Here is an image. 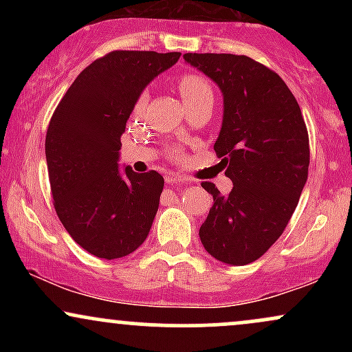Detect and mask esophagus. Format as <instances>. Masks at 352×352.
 Masks as SVG:
<instances>
[{
  "mask_svg": "<svg viewBox=\"0 0 352 352\" xmlns=\"http://www.w3.org/2000/svg\"><path fill=\"white\" fill-rule=\"evenodd\" d=\"M185 180H187V179H185L184 175H180V173H175V172H168L167 175H165V182H167V184H170V185L184 184Z\"/></svg>",
  "mask_w": 352,
  "mask_h": 352,
  "instance_id": "esophagus-1",
  "label": "esophagus"
}]
</instances>
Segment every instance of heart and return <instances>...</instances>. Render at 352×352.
I'll list each match as a JSON object with an SVG mask.
<instances>
[{"instance_id":"b5f03b06","label":"heart","mask_w":352,"mask_h":352,"mask_svg":"<svg viewBox=\"0 0 352 352\" xmlns=\"http://www.w3.org/2000/svg\"><path fill=\"white\" fill-rule=\"evenodd\" d=\"M177 87H179L185 104H190L193 102V100L205 98V96H212V87H210L207 80L199 74H192V72H185V74H182L179 78V82H177ZM145 100H147V94L142 92L135 102L137 111L144 107ZM175 155H179V153H175Z\"/></svg>"}]
</instances>
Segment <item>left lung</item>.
<instances>
[{
  "instance_id": "8db88e82",
  "label": "left lung",
  "mask_w": 352,
  "mask_h": 352,
  "mask_svg": "<svg viewBox=\"0 0 352 352\" xmlns=\"http://www.w3.org/2000/svg\"><path fill=\"white\" fill-rule=\"evenodd\" d=\"M223 96V120L213 148L233 182L200 227L204 248L221 263L248 265L281 236L308 180L309 139L296 99L276 72L248 56L184 54Z\"/></svg>"
}]
</instances>
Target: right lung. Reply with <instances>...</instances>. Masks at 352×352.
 Returning a JSON list of instances; mask_svg holds the SVG:
<instances>
[{"label":"right lung","instance_id":"right-lung-1","mask_svg":"<svg viewBox=\"0 0 352 352\" xmlns=\"http://www.w3.org/2000/svg\"><path fill=\"white\" fill-rule=\"evenodd\" d=\"M179 58L180 52H109L80 72L51 117L46 162L56 213L94 256H127L151 232L164 177L120 170V135L147 84Z\"/></svg>","mask_w":352,"mask_h":352}]
</instances>
